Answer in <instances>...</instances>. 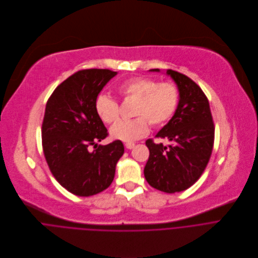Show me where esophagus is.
Returning <instances> with one entry per match:
<instances>
[{
    "label": "esophagus",
    "mask_w": 258,
    "mask_h": 258,
    "mask_svg": "<svg viewBox=\"0 0 258 258\" xmlns=\"http://www.w3.org/2000/svg\"><path fill=\"white\" fill-rule=\"evenodd\" d=\"M125 148L132 150L133 148H135V143H125Z\"/></svg>",
    "instance_id": "1"
}]
</instances>
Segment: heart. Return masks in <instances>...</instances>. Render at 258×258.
<instances>
[{
  "label": "heart",
  "mask_w": 258,
  "mask_h": 258,
  "mask_svg": "<svg viewBox=\"0 0 258 258\" xmlns=\"http://www.w3.org/2000/svg\"><path fill=\"white\" fill-rule=\"evenodd\" d=\"M120 95L138 101L134 119H120L110 128V136L122 142L132 143L149 133V122L162 125L174 114L178 104V90L169 82L159 83L149 78H133L117 87ZM95 110L102 121L111 123L119 116V105L106 94L95 99Z\"/></svg>",
  "instance_id": "b5f03b06"
}]
</instances>
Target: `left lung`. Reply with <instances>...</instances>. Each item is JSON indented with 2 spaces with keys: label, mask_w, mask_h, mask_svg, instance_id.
<instances>
[{
  "label": "left lung",
  "mask_w": 258,
  "mask_h": 258,
  "mask_svg": "<svg viewBox=\"0 0 258 258\" xmlns=\"http://www.w3.org/2000/svg\"><path fill=\"white\" fill-rule=\"evenodd\" d=\"M166 74L177 85L179 101L172 118L156 137L168 139L171 145L147 140L150 156L144 175L152 187L174 194L190 187L203 174L212 155L215 126L209 100L200 86L173 70Z\"/></svg>",
  "instance_id": "obj_1"
}]
</instances>
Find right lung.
<instances>
[{
  "instance_id": "1",
  "label": "right lung",
  "mask_w": 258,
  "mask_h": 258,
  "mask_svg": "<svg viewBox=\"0 0 258 258\" xmlns=\"http://www.w3.org/2000/svg\"><path fill=\"white\" fill-rule=\"evenodd\" d=\"M116 74L106 69L79 71L57 86L46 103L41 130L45 160L57 182L78 197L106 189L124 153L119 140L97 144L108 134L95 99ZM90 145L98 149L90 152Z\"/></svg>"
}]
</instances>
